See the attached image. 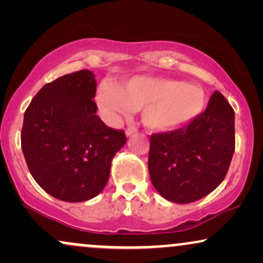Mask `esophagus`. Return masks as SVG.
Returning a JSON list of instances; mask_svg holds the SVG:
<instances>
[{
    "label": "esophagus",
    "instance_id": "esophagus-1",
    "mask_svg": "<svg viewBox=\"0 0 263 263\" xmlns=\"http://www.w3.org/2000/svg\"><path fill=\"white\" fill-rule=\"evenodd\" d=\"M136 132H137V129H136L135 127H129V128H127L126 129V136H127V137H129V136H132V135H135Z\"/></svg>",
    "mask_w": 263,
    "mask_h": 263
}]
</instances>
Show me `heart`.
<instances>
[{
  "label": "heart",
  "instance_id": "heart-1",
  "mask_svg": "<svg viewBox=\"0 0 263 263\" xmlns=\"http://www.w3.org/2000/svg\"><path fill=\"white\" fill-rule=\"evenodd\" d=\"M96 105L110 125L142 108V121L149 129L174 131L203 112L206 95L200 86L170 78L136 75L123 83L102 81L96 91Z\"/></svg>",
  "mask_w": 263,
  "mask_h": 263
}]
</instances>
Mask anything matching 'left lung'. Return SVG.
Listing matches in <instances>:
<instances>
[{
	"label": "left lung",
	"instance_id": "left-lung-1",
	"mask_svg": "<svg viewBox=\"0 0 263 263\" xmlns=\"http://www.w3.org/2000/svg\"><path fill=\"white\" fill-rule=\"evenodd\" d=\"M235 151V112L219 91L185 127L151 136L148 171L153 186L172 203L206 197L228 173Z\"/></svg>",
	"mask_w": 263,
	"mask_h": 263
}]
</instances>
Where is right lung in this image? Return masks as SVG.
Listing matches in <instances>:
<instances>
[{"mask_svg": "<svg viewBox=\"0 0 263 263\" xmlns=\"http://www.w3.org/2000/svg\"><path fill=\"white\" fill-rule=\"evenodd\" d=\"M95 74L80 70L48 83L23 119L22 151L32 177L48 194L80 203L102 192L111 162L125 146L123 131L96 115Z\"/></svg>", "mask_w": 263, "mask_h": 263, "instance_id": "1", "label": "right lung"}]
</instances>
